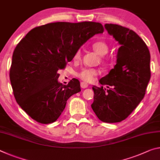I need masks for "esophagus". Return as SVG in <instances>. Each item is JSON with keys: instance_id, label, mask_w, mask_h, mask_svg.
<instances>
[{"instance_id": "esophagus-1", "label": "esophagus", "mask_w": 160, "mask_h": 160, "mask_svg": "<svg viewBox=\"0 0 160 160\" xmlns=\"http://www.w3.org/2000/svg\"><path fill=\"white\" fill-rule=\"evenodd\" d=\"M80 87L82 88H87L88 87V84L85 82H82L80 83Z\"/></svg>"}]
</instances>
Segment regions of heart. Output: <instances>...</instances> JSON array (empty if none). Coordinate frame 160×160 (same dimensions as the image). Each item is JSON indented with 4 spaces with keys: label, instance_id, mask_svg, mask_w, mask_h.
<instances>
[{
    "label": "heart",
    "instance_id": "b5f03b06",
    "mask_svg": "<svg viewBox=\"0 0 160 160\" xmlns=\"http://www.w3.org/2000/svg\"><path fill=\"white\" fill-rule=\"evenodd\" d=\"M92 49L96 53H98L99 55L103 56L106 55L109 50V46L106 42L103 41H98L94 42L92 45ZM80 58V52L78 51L75 53L74 59L79 60ZM99 71L95 69H83L78 72V76L81 80L85 81L88 82H91L94 81L96 76L98 75Z\"/></svg>",
    "mask_w": 160,
    "mask_h": 160
}]
</instances>
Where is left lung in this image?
<instances>
[{"mask_svg": "<svg viewBox=\"0 0 160 160\" xmlns=\"http://www.w3.org/2000/svg\"><path fill=\"white\" fill-rule=\"evenodd\" d=\"M105 28L120 45L116 65L93 86L91 107L99 120L115 123L125 120L142 100L150 80V53L145 42L128 28L105 24Z\"/></svg>", "mask_w": 160, "mask_h": 160, "instance_id": "obj_1", "label": "left lung"}]
</instances>
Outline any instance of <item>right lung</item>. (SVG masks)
Here are the masks:
<instances>
[{
  "label": "right lung",
  "mask_w": 160,
  "mask_h": 160,
  "mask_svg": "<svg viewBox=\"0 0 160 160\" xmlns=\"http://www.w3.org/2000/svg\"><path fill=\"white\" fill-rule=\"evenodd\" d=\"M103 31L100 22H51L32 29L19 42L10 80L16 102L30 118L42 124L58 120L69 98L81 91L75 78L66 85L58 82V70L87 40Z\"/></svg>",
  "instance_id": "obj_1"
}]
</instances>
